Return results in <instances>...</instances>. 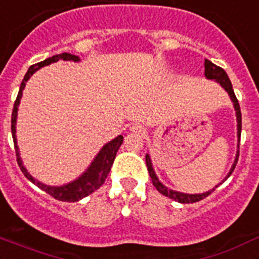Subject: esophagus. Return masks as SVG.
<instances>
[{
	"mask_svg": "<svg viewBox=\"0 0 259 259\" xmlns=\"http://www.w3.org/2000/svg\"><path fill=\"white\" fill-rule=\"evenodd\" d=\"M130 130H132V132H134V133H144L145 132L144 127H142L141 125H138V123H134V125L130 127Z\"/></svg>",
	"mask_w": 259,
	"mask_h": 259,
	"instance_id": "1",
	"label": "esophagus"
}]
</instances>
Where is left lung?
Here are the masks:
<instances>
[{"mask_svg": "<svg viewBox=\"0 0 259 259\" xmlns=\"http://www.w3.org/2000/svg\"><path fill=\"white\" fill-rule=\"evenodd\" d=\"M205 77L207 79H214V81H217L222 88H224L228 94L230 96V100L233 101V105H234V109H235V115H237V136H238V150H237V155H235V161L233 163L232 169L228 173L226 178L225 180H228L232 173L234 171V167L237 165V161H238V157H239V138H241V129H242V117H241V109H239V104H238V100H237V97L234 94V90H233V85L230 79H229L228 74H226V71L224 70L222 68L217 66V65H214L211 61L209 60H205ZM146 167H148V171L150 174V178H151V182L153 185L155 186V189L161 193V194L166 195V197H169V198L174 199V201H177L180 203H194V202H198L201 199L206 198L207 195L211 194L215 189H211L209 191H205L202 194H186V193H180V191H174V190H170L165 186V185L158 180V177L155 176V171L153 169V163H151V159H150V155L146 154ZM224 182V181H222ZM221 185V184H220ZM218 188V185L215 186Z\"/></svg>", "mask_w": 259, "mask_h": 259, "instance_id": "left-lung-1", "label": "left lung"}]
</instances>
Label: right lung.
Returning a JSON list of instances; mask_svg holds the SVG:
<instances>
[{
    "label": "right lung",
    "mask_w": 259,
    "mask_h": 259,
    "mask_svg": "<svg viewBox=\"0 0 259 259\" xmlns=\"http://www.w3.org/2000/svg\"><path fill=\"white\" fill-rule=\"evenodd\" d=\"M64 60V61H74V62H78L79 57L73 56V54L69 53H62L57 54V56L50 57V58H46L45 61H41L38 64L31 65L27 73L25 74L24 79L21 82L20 92H18V96L16 98V102H14L13 113H12V136H13V142H14V149H16V155H17V162L20 166L21 171L24 173L25 177L27 180L33 182L35 186H38L41 190L46 191L48 194H50L53 198L58 199V201H64V202H77L79 199L85 198L86 195L92 194L93 191H96L97 189H100L102 186V184L105 182L106 177H108L109 171H110L113 162H114L115 154L118 151L119 146L122 145L123 137L118 136L115 137L114 140L108 142L106 145H104V148L101 149L100 153L96 155V158L90 166L86 169L85 173H82L77 180L71 181L69 184L62 185V186H49V185H45L37 181L35 178H33L30 176V173L25 169L24 163H22V159L20 157V150H18V145H17V137H16V122H17V111H18V105H20L21 97H22V90L25 89V85H26L27 79L30 78L31 75L34 74L35 71L38 69L44 68L46 65L53 64L57 61Z\"/></svg>",
    "instance_id": "1"
}]
</instances>
